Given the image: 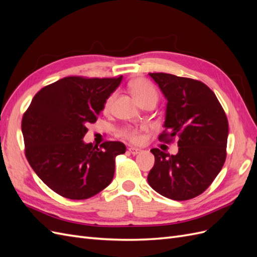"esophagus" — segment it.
I'll list each match as a JSON object with an SVG mask.
<instances>
[{"label": "esophagus", "instance_id": "34e87169", "mask_svg": "<svg viewBox=\"0 0 257 257\" xmlns=\"http://www.w3.org/2000/svg\"><path fill=\"white\" fill-rule=\"evenodd\" d=\"M128 152H130L131 154L136 155V154H138V153H141V152H142V150H141V149H138V148L130 147V148H128Z\"/></svg>", "mask_w": 257, "mask_h": 257}]
</instances>
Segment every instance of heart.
<instances>
[{"label": "heart", "instance_id": "1", "mask_svg": "<svg viewBox=\"0 0 257 257\" xmlns=\"http://www.w3.org/2000/svg\"><path fill=\"white\" fill-rule=\"evenodd\" d=\"M130 90L138 104L146 102V100H149V99H153V100H155V102L158 100L157 90H155V88L150 82H148L145 79L137 78V79L132 81L130 83ZM114 98H115V93H112V94H110L105 100L104 106H103V111L105 113H108L110 111ZM121 135L124 138L128 139L131 143L139 144L143 142L142 132L137 128H131V127L124 128L121 132Z\"/></svg>", "mask_w": 257, "mask_h": 257}]
</instances>
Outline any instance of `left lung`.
Instances as JSON below:
<instances>
[{
  "label": "left lung",
  "mask_w": 257,
  "mask_h": 257,
  "mask_svg": "<svg viewBox=\"0 0 257 257\" xmlns=\"http://www.w3.org/2000/svg\"><path fill=\"white\" fill-rule=\"evenodd\" d=\"M167 99L165 131L160 141L179 137L178 153L152 149L154 166L148 183L161 195L188 200L208 189L226 159L228 121L205 83L165 73H150Z\"/></svg>",
  "instance_id": "obj_1"
}]
</instances>
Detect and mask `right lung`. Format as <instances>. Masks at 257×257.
<instances>
[{
    "label": "right lung",
    "mask_w": 257,
    "mask_h": 257,
    "mask_svg": "<svg viewBox=\"0 0 257 257\" xmlns=\"http://www.w3.org/2000/svg\"><path fill=\"white\" fill-rule=\"evenodd\" d=\"M122 78L65 77L38 91L23 114L29 164L59 195L87 199L112 181L114 159L125 153V145L105 142L98 148L82 139Z\"/></svg>",
    "instance_id": "right-lung-1"
}]
</instances>
